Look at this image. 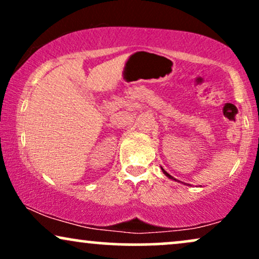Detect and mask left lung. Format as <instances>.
Segmentation results:
<instances>
[{"label": "left lung", "instance_id": "1", "mask_svg": "<svg viewBox=\"0 0 259 259\" xmlns=\"http://www.w3.org/2000/svg\"><path fill=\"white\" fill-rule=\"evenodd\" d=\"M162 171H163V173H164V175H165V177H168V178H169V179H171V180H175V181H177V179H174V178H173V177H171V175H170V174H168V173H167V171H165V170H164V169H163V168H162Z\"/></svg>", "mask_w": 259, "mask_h": 259}]
</instances>
